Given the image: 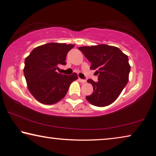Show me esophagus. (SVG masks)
Returning a JSON list of instances; mask_svg holds the SVG:
<instances>
[{
  "label": "esophagus",
  "mask_w": 156,
  "mask_h": 156,
  "mask_svg": "<svg viewBox=\"0 0 156 156\" xmlns=\"http://www.w3.org/2000/svg\"><path fill=\"white\" fill-rule=\"evenodd\" d=\"M78 80L80 82L82 83H86V80H83V79H81V78H79Z\"/></svg>",
  "instance_id": "esophagus-1"
}]
</instances>
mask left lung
I'll use <instances>...</instances> for the list:
<instances>
[{"instance_id": "1", "label": "left lung", "mask_w": 156, "mask_h": 156, "mask_svg": "<svg viewBox=\"0 0 156 156\" xmlns=\"http://www.w3.org/2000/svg\"><path fill=\"white\" fill-rule=\"evenodd\" d=\"M91 63L90 69H97L98 82L91 79L93 93L86 99L93 106L104 107L114 102L129 80L130 66L128 56L119 48L105 44L79 47Z\"/></svg>"}]
</instances>
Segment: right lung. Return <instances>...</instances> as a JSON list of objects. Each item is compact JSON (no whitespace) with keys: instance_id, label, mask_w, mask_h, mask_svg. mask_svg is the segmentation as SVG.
<instances>
[{"instance_id":"obj_1","label":"right lung","mask_w":156,"mask_h":156,"mask_svg":"<svg viewBox=\"0 0 156 156\" xmlns=\"http://www.w3.org/2000/svg\"><path fill=\"white\" fill-rule=\"evenodd\" d=\"M73 44L49 43L34 48L24 61V73L27 87L37 100L54 104L67 94L70 84L78 79L76 73L65 75L56 72L66 65L67 52Z\"/></svg>"}]
</instances>
